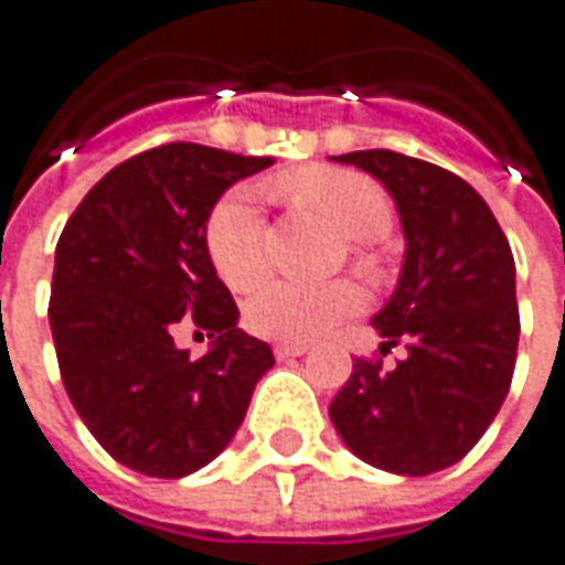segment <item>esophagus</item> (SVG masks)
I'll use <instances>...</instances> for the list:
<instances>
[{
  "mask_svg": "<svg viewBox=\"0 0 565 565\" xmlns=\"http://www.w3.org/2000/svg\"><path fill=\"white\" fill-rule=\"evenodd\" d=\"M273 353H276V359H296V355L308 353V347L305 343H276Z\"/></svg>",
  "mask_w": 565,
  "mask_h": 565,
  "instance_id": "34e87169",
  "label": "esophagus"
}]
</instances>
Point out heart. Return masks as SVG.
I'll use <instances>...</instances> for the list:
<instances>
[{
	"label": "heart",
	"mask_w": 565,
	"mask_h": 565,
	"mask_svg": "<svg viewBox=\"0 0 565 565\" xmlns=\"http://www.w3.org/2000/svg\"><path fill=\"white\" fill-rule=\"evenodd\" d=\"M276 190L305 212H315L353 241L381 238L391 228V200L369 174L350 168H301L282 178ZM206 254L215 273L232 286L247 289L267 269V222L250 186L228 190L206 218ZM353 264L375 276L379 257L355 244ZM362 308V292L353 282L337 279L324 286H301L286 279H269L244 301V324L257 337L279 343L318 340L327 330L347 321Z\"/></svg>",
	"instance_id": "1"
}]
</instances>
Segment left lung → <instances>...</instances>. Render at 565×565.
I'll use <instances>...</instances> for the list:
<instances>
[{"label": "left lung", "instance_id": "1", "mask_svg": "<svg viewBox=\"0 0 565 565\" xmlns=\"http://www.w3.org/2000/svg\"><path fill=\"white\" fill-rule=\"evenodd\" d=\"M394 196L407 254L391 301L372 318L394 369L355 359L330 419L365 465L426 477L461 461L502 407L519 353L515 260L487 200L423 158L365 149L333 158Z\"/></svg>", "mask_w": 565, "mask_h": 565}]
</instances>
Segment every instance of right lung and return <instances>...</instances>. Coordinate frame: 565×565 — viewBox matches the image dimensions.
<instances>
[{"instance_id": "1", "label": "right lung", "mask_w": 565, "mask_h": 565, "mask_svg": "<svg viewBox=\"0 0 565 565\" xmlns=\"http://www.w3.org/2000/svg\"><path fill=\"white\" fill-rule=\"evenodd\" d=\"M273 164L168 142L107 171L72 212L50 289V330L72 407L100 448L146 477L178 480L232 441L273 365L238 330V305L206 254V218L228 186ZM181 323L216 337L200 360Z\"/></svg>"}]
</instances>
